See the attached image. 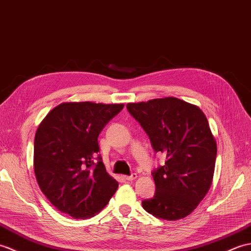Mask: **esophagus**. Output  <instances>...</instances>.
Segmentation results:
<instances>
[{"instance_id": "obj_1", "label": "esophagus", "mask_w": 251, "mask_h": 251, "mask_svg": "<svg viewBox=\"0 0 251 251\" xmlns=\"http://www.w3.org/2000/svg\"><path fill=\"white\" fill-rule=\"evenodd\" d=\"M136 177H137V175L135 174V173H133V174H131L129 176H125V179L127 181H131V180L136 179Z\"/></svg>"}]
</instances>
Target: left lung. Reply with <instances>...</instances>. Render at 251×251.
I'll return each mask as SVG.
<instances>
[{
	"instance_id": "obj_1",
	"label": "left lung",
	"mask_w": 251,
	"mask_h": 251,
	"mask_svg": "<svg viewBox=\"0 0 251 251\" xmlns=\"http://www.w3.org/2000/svg\"><path fill=\"white\" fill-rule=\"evenodd\" d=\"M149 136L155 152L166 155L151 174L153 198L144 209L164 220L185 218L197 208L213 181L217 144L207 118L198 106L177 98L126 104Z\"/></svg>"
}]
</instances>
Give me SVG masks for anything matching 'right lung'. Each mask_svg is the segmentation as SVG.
I'll return each instance as SVG.
<instances>
[{"label": "right lung", "instance_id": "1", "mask_svg": "<svg viewBox=\"0 0 251 251\" xmlns=\"http://www.w3.org/2000/svg\"><path fill=\"white\" fill-rule=\"evenodd\" d=\"M124 104L62 103L49 111L34 138V173L42 192L75 219L98 214L118 182L102 162L98 137ZM97 161H95V159Z\"/></svg>", "mask_w": 251, "mask_h": 251}]
</instances>
